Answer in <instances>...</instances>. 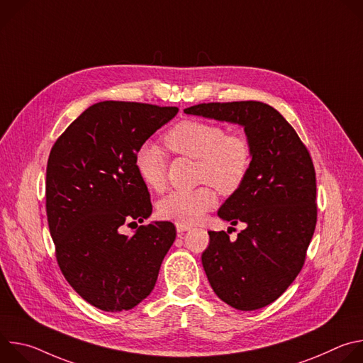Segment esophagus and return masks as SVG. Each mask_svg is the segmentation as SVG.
Wrapping results in <instances>:
<instances>
[{
    "mask_svg": "<svg viewBox=\"0 0 363 363\" xmlns=\"http://www.w3.org/2000/svg\"><path fill=\"white\" fill-rule=\"evenodd\" d=\"M188 230H191V227H189V225L177 224V231H178V234H184V233H185V231H188Z\"/></svg>",
    "mask_w": 363,
    "mask_h": 363,
    "instance_id": "esophagus-1",
    "label": "esophagus"
}]
</instances>
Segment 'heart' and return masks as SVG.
Returning <instances> with one entry per match:
<instances>
[{"label": "heart", "mask_w": 363, "mask_h": 363, "mask_svg": "<svg viewBox=\"0 0 363 363\" xmlns=\"http://www.w3.org/2000/svg\"><path fill=\"white\" fill-rule=\"evenodd\" d=\"M167 147L182 157L198 161L196 179L206 182L189 191H174L158 203V214L182 225L196 223L217 202L216 192L233 195L244 185L252 164V147L247 136L227 133L213 122L185 119L174 125L164 136ZM135 168L142 182L162 191L167 184L168 162L164 152L152 143H145L135 155Z\"/></svg>", "instance_id": "heart-1"}]
</instances>
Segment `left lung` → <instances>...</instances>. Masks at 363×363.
<instances>
[{
  "label": "left lung",
  "mask_w": 363,
  "mask_h": 363,
  "mask_svg": "<svg viewBox=\"0 0 363 363\" xmlns=\"http://www.w3.org/2000/svg\"><path fill=\"white\" fill-rule=\"evenodd\" d=\"M244 128L252 164L244 185L218 217L245 228L231 241L208 231L202 266L216 294L237 310L262 308L277 300L300 273L316 221V172L291 125L263 101L201 103L184 109Z\"/></svg>",
  "instance_id": "1"
}]
</instances>
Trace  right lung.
<instances>
[{
    "label": "right lung",
    "instance_id": "add662e5",
    "mask_svg": "<svg viewBox=\"0 0 363 363\" xmlns=\"http://www.w3.org/2000/svg\"><path fill=\"white\" fill-rule=\"evenodd\" d=\"M178 108L136 101H99L86 109L51 147L45 174V210L59 267L91 306L105 312L133 308L157 283L175 241L169 221L125 223L152 214L147 186L135 155Z\"/></svg>",
    "mask_w": 363,
    "mask_h": 363
}]
</instances>
